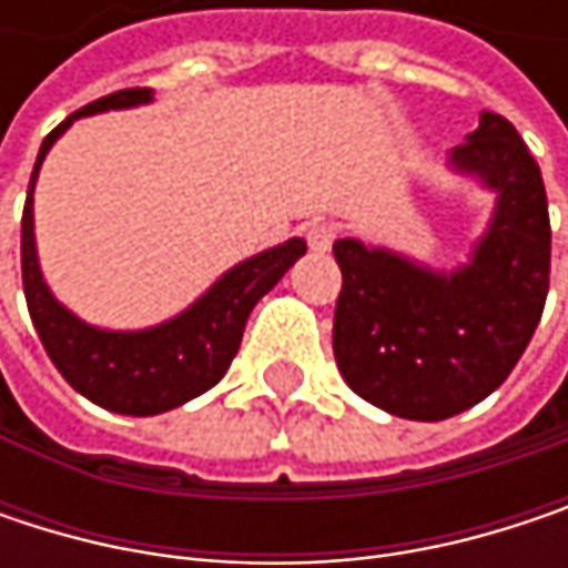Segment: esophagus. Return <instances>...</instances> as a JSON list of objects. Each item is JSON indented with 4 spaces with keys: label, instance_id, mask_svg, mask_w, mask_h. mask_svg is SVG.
Returning <instances> with one entry per match:
<instances>
[{
    "label": "esophagus",
    "instance_id": "esophagus-1",
    "mask_svg": "<svg viewBox=\"0 0 568 568\" xmlns=\"http://www.w3.org/2000/svg\"><path fill=\"white\" fill-rule=\"evenodd\" d=\"M335 236H338V226H335V223L315 220V223L305 226V240H308V246H312L315 253H325V250L335 243Z\"/></svg>",
    "mask_w": 568,
    "mask_h": 568
}]
</instances>
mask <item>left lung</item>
Here are the masks:
<instances>
[{
	"label": "left lung",
	"instance_id": "1",
	"mask_svg": "<svg viewBox=\"0 0 568 568\" xmlns=\"http://www.w3.org/2000/svg\"><path fill=\"white\" fill-rule=\"evenodd\" d=\"M497 193L464 266L437 273L392 250L338 240L332 348L348 388L407 420H444L494 395L526 352L549 292V206L539 164L507 118L450 151Z\"/></svg>",
	"mask_w": 568,
	"mask_h": 568
}]
</instances>
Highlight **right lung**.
<instances>
[{
    "mask_svg": "<svg viewBox=\"0 0 568 568\" xmlns=\"http://www.w3.org/2000/svg\"><path fill=\"white\" fill-rule=\"evenodd\" d=\"M148 101H151V88H124L64 118L42 141L36 171L29 180L26 213H22V285H26L32 325L49 358L78 395L114 414H131V417L164 414L171 407L186 404L190 397L210 392L236 358L253 305L305 253V240L298 236L266 253H256L240 266H233L230 273H223L190 308L141 332L94 328L81 322L74 312H68L52 295L39 270L36 220H32V190L39 180V168L52 151V144L71 128V121L101 111L138 108Z\"/></svg>",
    "mask_w": 568,
    "mask_h": 568,
    "instance_id": "obj_1",
    "label": "right lung"
}]
</instances>
